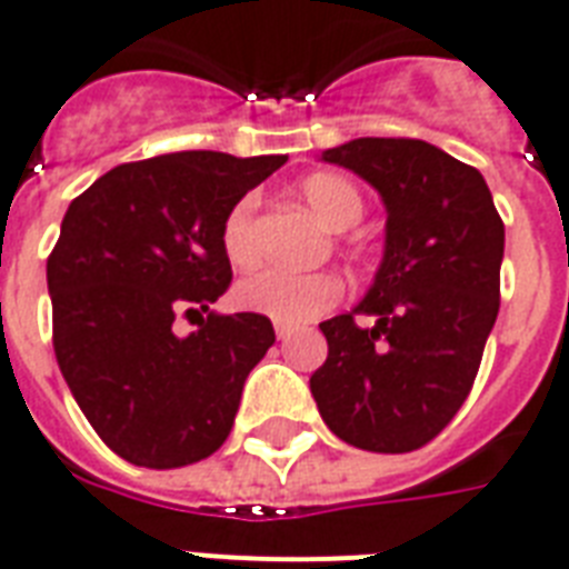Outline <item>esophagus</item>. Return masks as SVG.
I'll return each instance as SVG.
<instances>
[{
    "label": "esophagus",
    "instance_id": "34e87169",
    "mask_svg": "<svg viewBox=\"0 0 569 569\" xmlns=\"http://www.w3.org/2000/svg\"><path fill=\"white\" fill-rule=\"evenodd\" d=\"M274 333H277V340H289V333H292V325L274 322Z\"/></svg>",
    "mask_w": 569,
    "mask_h": 569
}]
</instances>
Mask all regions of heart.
Listing matches in <instances>:
<instances>
[{
  "mask_svg": "<svg viewBox=\"0 0 569 569\" xmlns=\"http://www.w3.org/2000/svg\"><path fill=\"white\" fill-rule=\"evenodd\" d=\"M301 197L331 229H352L363 217V197L349 179L333 172H316L301 181ZM256 197H241L229 208L220 227V247L229 266L250 268L259 259L256 236ZM342 298V280L331 271H289L266 266L238 280L236 301L250 313H262L277 322H310Z\"/></svg>",
  "mask_w": 569,
  "mask_h": 569,
  "instance_id": "1",
  "label": "heart"
}]
</instances>
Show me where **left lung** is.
Masks as SVG:
<instances>
[{"label":"left lung","mask_w":569,"mask_h":569,"mask_svg":"<svg viewBox=\"0 0 569 569\" xmlns=\"http://www.w3.org/2000/svg\"><path fill=\"white\" fill-rule=\"evenodd\" d=\"M322 158L379 190L388 236L367 298L319 325L328 361L310 390L337 439L409 453L471 393L501 303L505 223L483 176L423 140L361 137Z\"/></svg>","instance_id":"obj_1"}]
</instances>
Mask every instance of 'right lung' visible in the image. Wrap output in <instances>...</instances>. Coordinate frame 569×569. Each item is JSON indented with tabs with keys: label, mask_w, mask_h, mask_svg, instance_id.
Listing matches in <instances>:
<instances>
[{
	"label": "right lung",
	"mask_w": 569,
	"mask_h": 569,
	"mask_svg": "<svg viewBox=\"0 0 569 569\" xmlns=\"http://www.w3.org/2000/svg\"><path fill=\"white\" fill-rule=\"evenodd\" d=\"M283 163L223 151L133 160L64 211L47 256L56 361L103 445L133 466L211 457L274 346L268 316L208 307L232 283L223 217ZM181 312L198 319L188 338L171 328Z\"/></svg>",
	"instance_id": "right-lung-1"
}]
</instances>
